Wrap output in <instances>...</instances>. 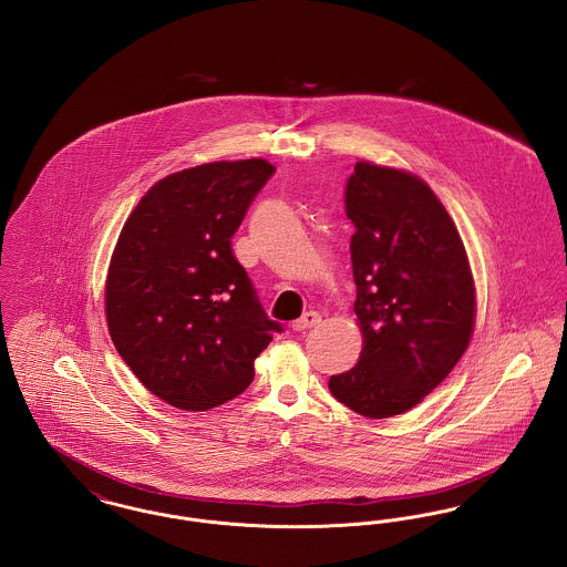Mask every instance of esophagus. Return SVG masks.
Masks as SVG:
<instances>
[{"label":"esophagus","instance_id":"34e87169","mask_svg":"<svg viewBox=\"0 0 567 567\" xmlns=\"http://www.w3.org/2000/svg\"><path fill=\"white\" fill-rule=\"evenodd\" d=\"M321 323V315L319 312H306L301 319H297L296 323H293V329L296 331H308V329H312V327H317V324Z\"/></svg>","mask_w":567,"mask_h":567}]
</instances>
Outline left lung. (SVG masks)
<instances>
[{
  "mask_svg": "<svg viewBox=\"0 0 567 567\" xmlns=\"http://www.w3.org/2000/svg\"><path fill=\"white\" fill-rule=\"evenodd\" d=\"M344 204L363 351L329 391L357 414L389 419L457 365L474 329V278L453 218L419 176L357 162Z\"/></svg>",
  "mask_w": 567,
  "mask_h": 567,
  "instance_id": "8db88e82",
  "label": "left lung"
}]
</instances>
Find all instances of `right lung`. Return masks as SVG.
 <instances>
[{
	"label": "right lung",
	"mask_w": 567,
	"mask_h": 567,
	"mask_svg": "<svg viewBox=\"0 0 567 567\" xmlns=\"http://www.w3.org/2000/svg\"><path fill=\"white\" fill-rule=\"evenodd\" d=\"M276 167L204 163L146 190L121 229L106 280L114 347L159 400L204 412L238 398L282 333L266 315L231 236Z\"/></svg>",
	"instance_id": "obj_1"
}]
</instances>
